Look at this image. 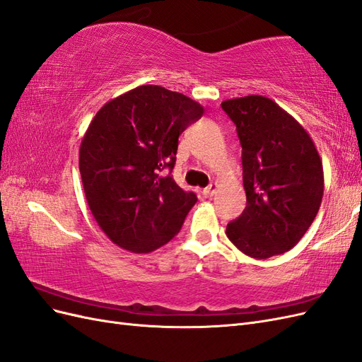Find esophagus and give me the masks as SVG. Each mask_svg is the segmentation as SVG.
<instances>
[{"instance_id": "obj_1", "label": "esophagus", "mask_w": 362, "mask_h": 362, "mask_svg": "<svg viewBox=\"0 0 362 362\" xmlns=\"http://www.w3.org/2000/svg\"><path fill=\"white\" fill-rule=\"evenodd\" d=\"M217 189H218V184L217 182H211L210 185H208V187H205L202 190V194L205 196V198H211V196L217 192Z\"/></svg>"}]
</instances>
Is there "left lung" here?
<instances>
[{
	"label": "left lung",
	"instance_id": "left-lung-1",
	"mask_svg": "<svg viewBox=\"0 0 362 362\" xmlns=\"http://www.w3.org/2000/svg\"><path fill=\"white\" fill-rule=\"evenodd\" d=\"M222 108L237 127L247 199L226 235L247 257L281 255L299 243L319 213L320 156L306 129L266 96L226 100Z\"/></svg>",
	"mask_w": 362,
	"mask_h": 362
}]
</instances>
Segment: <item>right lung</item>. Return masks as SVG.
<instances>
[{"label": "right lung", "mask_w": 362, "mask_h": 362, "mask_svg": "<svg viewBox=\"0 0 362 362\" xmlns=\"http://www.w3.org/2000/svg\"><path fill=\"white\" fill-rule=\"evenodd\" d=\"M204 107L161 86H139L104 104L80 146L87 204L115 245L148 254L180 233L198 201L164 169L177 161L178 137Z\"/></svg>", "instance_id": "add662e5"}]
</instances>
